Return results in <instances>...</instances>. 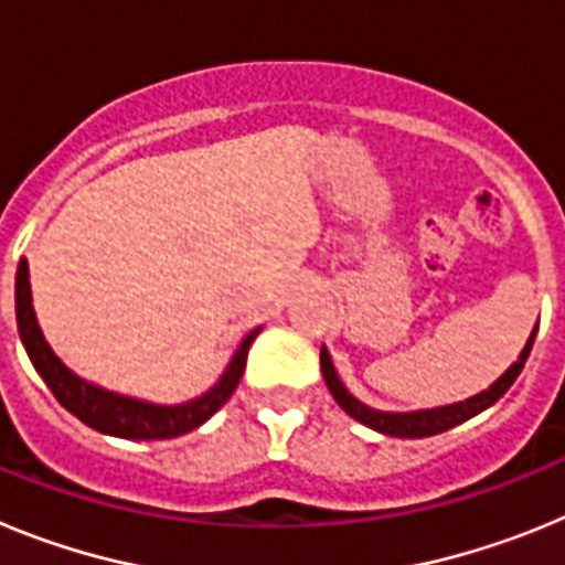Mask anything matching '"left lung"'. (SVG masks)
Instances as JSON below:
<instances>
[{"label":"left lung","mask_w":565,"mask_h":565,"mask_svg":"<svg viewBox=\"0 0 565 565\" xmlns=\"http://www.w3.org/2000/svg\"><path fill=\"white\" fill-rule=\"evenodd\" d=\"M535 333H537V326L532 328V333H529V339H526V344H523V351H521V356H518V362L509 364L507 371H503V376L489 384L487 391L463 398V402L444 404V407H427V411L387 413V411H376V407H367L364 402H359V398L353 396L348 387H344L342 379H339V373H337V367H333L331 353H328L326 344H322V351H319V367H322V376H326L328 391H331V396L337 398L339 407H342V411L348 413L351 418L362 422L364 427H371V430L382 433V436H393V438H427V436H438V433L452 430V427L463 424L467 418L478 416V413H483L487 407H492V404H495L498 398H501L503 393L512 387V382L521 376L523 364H526V359H529V351H532V342H535Z\"/></svg>","instance_id":"1"}]
</instances>
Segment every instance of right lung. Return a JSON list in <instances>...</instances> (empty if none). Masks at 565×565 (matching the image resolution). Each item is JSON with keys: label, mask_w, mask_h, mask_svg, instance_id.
<instances>
[{"label": "right lung", "mask_w": 565, "mask_h": 565, "mask_svg": "<svg viewBox=\"0 0 565 565\" xmlns=\"http://www.w3.org/2000/svg\"><path fill=\"white\" fill-rule=\"evenodd\" d=\"M17 322L19 337H22L24 351L44 379L53 396L58 398L64 411H70L78 422H84L93 430L115 438H132V441H158V438H178L183 433L198 430L214 413L221 411L234 391H237L239 376L246 371V356L252 342L263 328H254L237 344L232 362L217 382L209 387L203 396L183 404H154L143 398L124 396V393L104 391L98 384L76 376L67 364L53 353V348L44 339L39 328L36 311H33V294H30V271L28 259H19L17 268Z\"/></svg>", "instance_id": "right-lung-1"}]
</instances>
